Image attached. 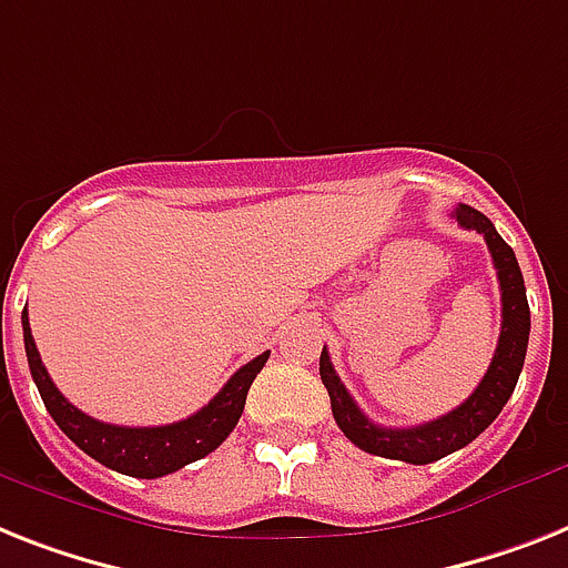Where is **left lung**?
<instances>
[{
	"label": "left lung",
	"instance_id": "obj_1",
	"mask_svg": "<svg viewBox=\"0 0 568 568\" xmlns=\"http://www.w3.org/2000/svg\"><path fill=\"white\" fill-rule=\"evenodd\" d=\"M453 214H456V220L464 229H476L485 237L490 257H494L496 278H499V290H503L499 345H496V354L490 359L487 374L462 406H456V409L442 415V418L426 420V424L418 426H406V429H392V426H379L365 418V412L354 403L348 388L342 386L339 374L334 372V363L327 357V351L322 348L318 374H322V383H325L327 395H331V409H334L336 426L345 433L351 444H357L359 449L372 453V456L395 458V462L406 464H433L438 458L449 456V453H456V449L467 447L503 412L508 397L514 395L523 363H526L531 311H528L526 281H523V273H519L517 255L499 237L496 226L481 211L470 209V205H458Z\"/></svg>",
	"mask_w": 568,
	"mask_h": 568
}]
</instances>
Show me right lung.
<instances>
[{
    "instance_id": "add662e5",
    "label": "right lung",
    "mask_w": 568,
    "mask_h": 568,
    "mask_svg": "<svg viewBox=\"0 0 568 568\" xmlns=\"http://www.w3.org/2000/svg\"><path fill=\"white\" fill-rule=\"evenodd\" d=\"M22 339H26V357L31 377H34L42 403H45V409L54 418V424L87 456H92L95 462L110 467V470L135 476V479H159V476L176 473L185 464L214 453L220 444L226 442L229 433L237 426V420H241L252 379L261 374L264 363L270 359V351H264L261 357L237 368L226 386L214 395V400H209V406L194 412L191 418L165 426H115L89 418V415H83L78 406H72L60 395L58 386L51 383L49 372H45V365H42L26 311H22Z\"/></svg>"
}]
</instances>
